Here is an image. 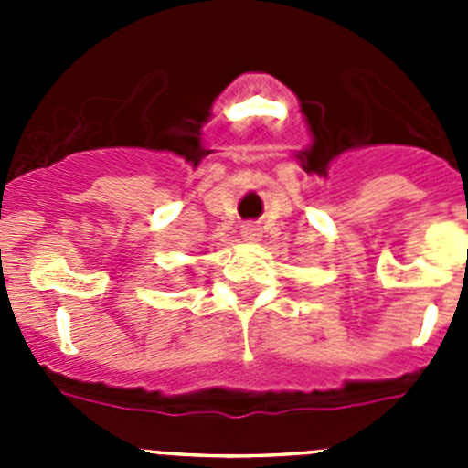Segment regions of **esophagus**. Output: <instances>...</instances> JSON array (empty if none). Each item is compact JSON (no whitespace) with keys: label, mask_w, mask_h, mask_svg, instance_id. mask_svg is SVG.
<instances>
[{"label":"esophagus","mask_w":468,"mask_h":468,"mask_svg":"<svg viewBox=\"0 0 468 468\" xmlns=\"http://www.w3.org/2000/svg\"><path fill=\"white\" fill-rule=\"evenodd\" d=\"M241 237H243V241L255 243V241H260V237H262V229H260L258 222H246V225L241 227Z\"/></svg>","instance_id":"esophagus-1"}]
</instances>
